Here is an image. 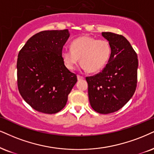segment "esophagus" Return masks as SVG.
<instances>
[{
	"mask_svg": "<svg viewBox=\"0 0 154 154\" xmlns=\"http://www.w3.org/2000/svg\"><path fill=\"white\" fill-rule=\"evenodd\" d=\"M77 78H78V80L79 81H81V80H83V79H84V77H83V75H78Z\"/></svg>",
	"mask_w": 154,
	"mask_h": 154,
	"instance_id": "esophagus-1",
	"label": "esophagus"
}]
</instances>
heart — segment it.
<instances>
[{"instance_id":"b5f03b06","label":"heart","mask_w":154,"mask_h":154,"mask_svg":"<svg viewBox=\"0 0 154 154\" xmlns=\"http://www.w3.org/2000/svg\"><path fill=\"white\" fill-rule=\"evenodd\" d=\"M71 49L62 51L61 56L66 67L73 70L79 63L91 73L100 71L106 66L111 58V46L107 40L83 35L73 40Z\"/></svg>"}]
</instances>
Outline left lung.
<instances>
[{
	"mask_svg": "<svg viewBox=\"0 0 154 154\" xmlns=\"http://www.w3.org/2000/svg\"><path fill=\"white\" fill-rule=\"evenodd\" d=\"M102 35L111 44V58L101 72L86 79L92 109L108 114L121 109L135 93L138 62L136 51L124 36L111 32H103Z\"/></svg>",
	"mask_w": 154,
	"mask_h": 154,
	"instance_id": "obj_1",
	"label": "left lung"
}]
</instances>
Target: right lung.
Masks as SVG:
<instances>
[{
	"instance_id": "1",
	"label": "right lung",
	"mask_w": 154,
	"mask_h": 154,
	"mask_svg": "<svg viewBox=\"0 0 154 154\" xmlns=\"http://www.w3.org/2000/svg\"><path fill=\"white\" fill-rule=\"evenodd\" d=\"M69 36L68 29L39 32L19 51L18 88L35 111L47 114L61 111L77 82L76 74L66 67L61 56Z\"/></svg>"
}]
</instances>
